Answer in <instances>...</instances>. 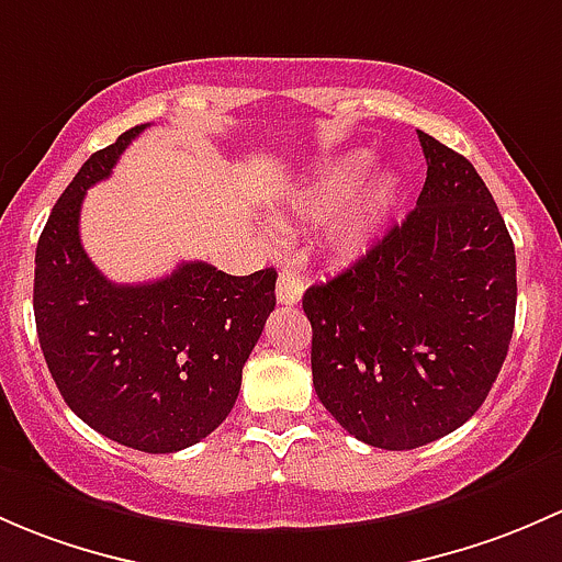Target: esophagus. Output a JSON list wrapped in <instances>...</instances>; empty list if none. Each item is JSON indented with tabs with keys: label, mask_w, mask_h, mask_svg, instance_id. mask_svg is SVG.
I'll return each mask as SVG.
<instances>
[{
	"label": "esophagus",
	"mask_w": 562,
	"mask_h": 562,
	"mask_svg": "<svg viewBox=\"0 0 562 562\" xmlns=\"http://www.w3.org/2000/svg\"><path fill=\"white\" fill-rule=\"evenodd\" d=\"M303 276H300L297 270H283L279 276V283H276V300H279L281 305H294L303 297Z\"/></svg>",
	"instance_id": "1"
}]
</instances>
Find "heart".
<instances>
[{
    "label": "heart",
    "mask_w": 562,
    "mask_h": 562,
    "mask_svg": "<svg viewBox=\"0 0 562 562\" xmlns=\"http://www.w3.org/2000/svg\"><path fill=\"white\" fill-rule=\"evenodd\" d=\"M368 170V154H349L322 170L319 178L300 196V211L305 216L322 218L340 211L329 233V243L340 257H360L381 233L386 216L401 196V181L395 172H384L362 187Z\"/></svg>",
    "instance_id": "heart-1"
}]
</instances>
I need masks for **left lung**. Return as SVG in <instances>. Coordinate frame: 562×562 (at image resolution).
Wrapping results in <instances>:
<instances>
[{
	"mask_svg": "<svg viewBox=\"0 0 562 562\" xmlns=\"http://www.w3.org/2000/svg\"><path fill=\"white\" fill-rule=\"evenodd\" d=\"M416 207L366 257L303 294L324 408L370 447L403 452L465 425L514 333L517 257L471 161L419 132Z\"/></svg>",
	"mask_w": 562,
	"mask_h": 562,
	"instance_id": "8db88e82",
	"label": "left lung"
}]
</instances>
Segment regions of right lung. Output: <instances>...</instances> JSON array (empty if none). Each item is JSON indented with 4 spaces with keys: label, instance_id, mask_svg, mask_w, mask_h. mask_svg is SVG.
<instances>
[{
    "label": "right lung",
    "instance_id": "1",
    "mask_svg": "<svg viewBox=\"0 0 562 562\" xmlns=\"http://www.w3.org/2000/svg\"><path fill=\"white\" fill-rule=\"evenodd\" d=\"M146 126L91 154L50 211L34 254V322L67 406L121 447L167 454L227 419L279 276L183 262L159 281L113 283L94 268L80 246L86 189Z\"/></svg>",
    "mask_w": 562,
    "mask_h": 562
}]
</instances>
